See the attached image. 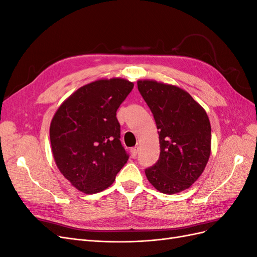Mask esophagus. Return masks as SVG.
Returning a JSON list of instances; mask_svg holds the SVG:
<instances>
[{"label":"esophagus","mask_w":257,"mask_h":257,"mask_svg":"<svg viewBox=\"0 0 257 257\" xmlns=\"http://www.w3.org/2000/svg\"><path fill=\"white\" fill-rule=\"evenodd\" d=\"M137 152H138V147H134V148H132L131 149V154H132V157H136V154H137Z\"/></svg>","instance_id":"obj_1"}]
</instances>
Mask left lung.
<instances>
[{
	"mask_svg": "<svg viewBox=\"0 0 257 257\" xmlns=\"http://www.w3.org/2000/svg\"><path fill=\"white\" fill-rule=\"evenodd\" d=\"M137 85L159 130L160 159L145 170L147 179L168 195L188 190L204 173L211 153L208 114L176 85L150 79H139Z\"/></svg>",
	"mask_w": 257,
	"mask_h": 257,
	"instance_id": "8db88e82",
	"label": "left lung"
}]
</instances>
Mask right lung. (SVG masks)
I'll return each mask as SVG.
<instances>
[{
	"mask_svg": "<svg viewBox=\"0 0 257 257\" xmlns=\"http://www.w3.org/2000/svg\"><path fill=\"white\" fill-rule=\"evenodd\" d=\"M133 87L119 77L97 79L72 93L54 113L49 130L53 159L78 191L106 190L127 162L115 115Z\"/></svg>",
	"mask_w": 257,
	"mask_h": 257,
	"instance_id": "obj_1",
	"label": "right lung"
}]
</instances>
